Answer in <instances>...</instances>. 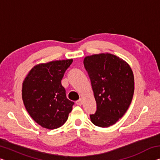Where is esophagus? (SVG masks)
Masks as SVG:
<instances>
[{
    "label": "esophagus",
    "instance_id": "34e87169",
    "mask_svg": "<svg viewBox=\"0 0 160 160\" xmlns=\"http://www.w3.org/2000/svg\"><path fill=\"white\" fill-rule=\"evenodd\" d=\"M76 104L78 105H79V106H81V105L82 104V99H79L78 100V101H76Z\"/></svg>",
    "mask_w": 160,
    "mask_h": 160
}]
</instances>
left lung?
<instances>
[{
  "instance_id": "8db88e82",
  "label": "left lung",
  "mask_w": 160,
  "mask_h": 160,
  "mask_svg": "<svg viewBox=\"0 0 160 160\" xmlns=\"http://www.w3.org/2000/svg\"><path fill=\"white\" fill-rule=\"evenodd\" d=\"M83 63L97 102L91 121L102 128L112 126L125 114L132 101L134 76L131 67L108 53L86 56Z\"/></svg>"
}]
</instances>
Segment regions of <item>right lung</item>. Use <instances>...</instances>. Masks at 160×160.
I'll return each mask as SVG.
<instances>
[{
	"instance_id": "obj_1",
	"label": "right lung",
	"mask_w": 160,
	"mask_h": 160,
	"mask_svg": "<svg viewBox=\"0 0 160 160\" xmlns=\"http://www.w3.org/2000/svg\"><path fill=\"white\" fill-rule=\"evenodd\" d=\"M72 62V59H67L37 65L23 81L24 104L33 120L43 128H59L71 112L74 102L67 99L61 80Z\"/></svg>"
}]
</instances>
